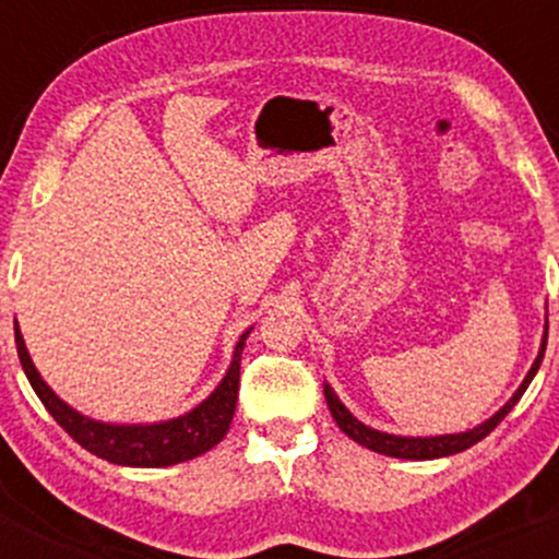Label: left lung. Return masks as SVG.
Listing matches in <instances>:
<instances>
[{
    "mask_svg": "<svg viewBox=\"0 0 559 559\" xmlns=\"http://www.w3.org/2000/svg\"><path fill=\"white\" fill-rule=\"evenodd\" d=\"M547 331H549V320H544V336H542V346H538V355L534 365H531V370L525 373L523 383L515 389V394L507 400L502 407L497 409V413L491 415L489 420L478 423V426L467 428V431H460V433H441V436H396V433H386V431H378V428H370L365 426L362 420H357L355 415L346 409V404L338 400L336 391L331 389V383H323V394H325V402H329V409L333 415V420H336V426L342 428V431L349 436V439H355L360 447H368L373 449L378 454H386V457H400V460H439V457H449V454H457V452H465V449H471L473 444H478L480 439H486L493 428L499 426V423L504 420V415L510 413L512 407H515L518 402H521V396L525 394V389H528V383L534 381V376L538 373V368H542V360H544V352H547Z\"/></svg>",
    "mask_w": 559,
    "mask_h": 559,
    "instance_id": "8db88e82",
    "label": "left lung"
}]
</instances>
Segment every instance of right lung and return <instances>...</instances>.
<instances>
[{"instance_id":"obj_1","label":"right lung","mask_w":559,"mask_h":559,"mask_svg":"<svg viewBox=\"0 0 559 559\" xmlns=\"http://www.w3.org/2000/svg\"><path fill=\"white\" fill-rule=\"evenodd\" d=\"M252 329H247L234 346V357L226 376L213 389L207 400H202L189 413L178 415L170 420L157 423H105L94 420L88 415L70 407L66 400L55 394L52 386L44 381L36 370L34 360L28 355V346L15 320V344L17 357L25 370V378L34 386L36 396L41 400L49 415L60 423L66 431L73 436L83 449L107 460L115 465L128 467H168L194 460L199 454L210 452L215 444H221L223 436L228 433L230 420L236 413V400H239V370H241V352L247 344V336Z\"/></svg>"}]
</instances>
